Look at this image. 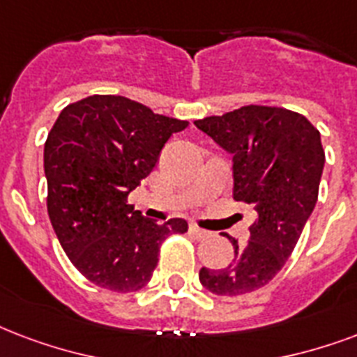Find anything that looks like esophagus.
I'll list each match as a JSON object with an SVG mask.
<instances>
[{
	"label": "esophagus",
	"mask_w": 357,
	"mask_h": 357,
	"mask_svg": "<svg viewBox=\"0 0 357 357\" xmlns=\"http://www.w3.org/2000/svg\"><path fill=\"white\" fill-rule=\"evenodd\" d=\"M189 230H190V234H192V236H195L197 239H204V238H208V236H209L208 230H204V228L197 227V225H190Z\"/></svg>",
	"instance_id": "1"
}]
</instances>
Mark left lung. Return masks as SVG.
<instances>
[{
    "mask_svg": "<svg viewBox=\"0 0 357 357\" xmlns=\"http://www.w3.org/2000/svg\"><path fill=\"white\" fill-rule=\"evenodd\" d=\"M195 125L232 155L234 200L257 213L243 247L228 236L232 262L198 277L217 296L255 292L281 271L317 206L326 162L320 132L301 114L257 105Z\"/></svg>",
    "mask_w": 357,
    "mask_h": 357,
    "instance_id": "8db88e82",
    "label": "left lung"
}]
</instances>
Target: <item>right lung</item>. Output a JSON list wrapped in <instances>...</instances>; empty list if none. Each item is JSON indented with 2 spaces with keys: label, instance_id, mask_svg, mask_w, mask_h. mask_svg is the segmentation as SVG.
I'll use <instances>...</instances> for the list:
<instances>
[{
  "label": "right lung",
  "instance_id": "add662e5",
  "mask_svg": "<svg viewBox=\"0 0 357 357\" xmlns=\"http://www.w3.org/2000/svg\"><path fill=\"white\" fill-rule=\"evenodd\" d=\"M187 121L119 95H91L61 110L45 144L48 217L82 275L114 292L149 282L160 243L187 221L159 225L127 204L168 138Z\"/></svg>",
  "mask_w": 357,
  "mask_h": 357
}]
</instances>
